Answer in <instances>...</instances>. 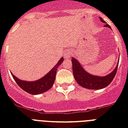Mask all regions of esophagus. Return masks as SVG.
Returning a JSON list of instances; mask_svg holds the SVG:
<instances>
[{
	"label": "esophagus",
	"instance_id": "1",
	"mask_svg": "<svg viewBox=\"0 0 128 128\" xmlns=\"http://www.w3.org/2000/svg\"><path fill=\"white\" fill-rule=\"evenodd\" d=\"M72 55H73V52H72V51H71L70 50H68L66 52V53H65V58H66V59H70V58L72 57Z\"/></svg>",
	"mask_w": 128,
	"mask_h": 128
}]
</instances>
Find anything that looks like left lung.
<instances>
[{"instance_id":"left-lung-1","label":"left lung","mask_w":128,"mask_h":128,"mask_svg":"<svg viewBox=\"0 0 128 128\" xmlns=\"http://www.w3.org/2000/svg\"><path fill=\"white\" fill-rule=\"evenodd\" d=\"M100 19L101 22L106 23L104 26L110 28L109 25L106 24V22L102 18L100 17ZM72 63L73 74L77 83L83 88L90 90L102 89L109 85L115 77L118 65L117 64L114 70L109 74L105 76H94L86 72L78 60L74 57H72ZM118 63L119 62H118Z\"/></svg>"}]
</instances>
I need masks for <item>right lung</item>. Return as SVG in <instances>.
<instances>
[{"instance_id": "obj_1", "label": "right lung", "mask_w": 128, "mask_h": 128, "mask_svg": "<svg viewBox=\"0 0 128 128\" xmlns=\"http://www.w3.org/2000/svg\"><path fill=\"white\" fill-rule=\"evenodd\" d=\"M64 61V58H61L59 60L58 62L54 66V67L46 74L44 77L40 78L39 80L36 81H25V80H20L18 78L11 73L14 80L16 84L21 88L23 90L26 92L28 93L32 94V95H37L40 94L44 93L45 92L48 91L52 87L54 84L55 79H56V74L57 72V68Z\"/></svg>"}]
</instances>
